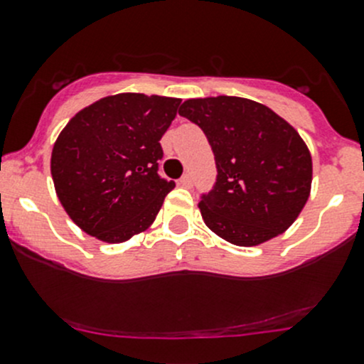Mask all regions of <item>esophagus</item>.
<instances>
[{
  "mask_svg": "<svg viewBox=\"0 0 364 364\" xmlns=\"http://www.w3.org/2000/svg\"><path fill=\"white\" fill-rule=\"evenodd\" d=\"M179 185L181 186H186V188H190V186L193 185V178L190 172H186V174L181 176V179H179Z\"/></svg>",
  "mask_w": 364,
  "mask_h": 364,
  "instance_id": "esophagus-1",
  "label": "esophagus"
}]
</instances>
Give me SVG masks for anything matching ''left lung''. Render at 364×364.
<instances>
[{"label": "left lung", "mask_w": 364, "mask_h": 364, "mask_svg": "<svg viewBox=\"0 0 364 364\" xmlns=\"http://www.w3.org/2000/svg\"><path fill=\"white\" fill-rule=\"evenodd\" d=\"M179 115L203 129L213 151L217 179L199 203L208 228L242 247L287 231L311 188V154L301 135L243 97L188 100Z\"/></svg>", "instance_id": "obj_1"}]
</instances>
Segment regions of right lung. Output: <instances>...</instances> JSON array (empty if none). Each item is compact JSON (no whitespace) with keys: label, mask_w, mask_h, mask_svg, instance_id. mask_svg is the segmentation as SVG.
Wrapping results in <instances>:
<instances>
[{"label":"right lung","mask_w":364,"mask_h":364,"mask_svg":"<svg viewBox=\"0 0 364 364\" xmlns=\"http://www.w3.org/2000/svg\"><path fill=\"white\" fill-rule=\"evenodd\" d=\"M181 100L117 94L77 112L56 139L51 176L67 215L90 236L126 242L146 231L174 188L158 174L161 136Z\"/></svg>","instance_id":"right-lung-1"}]
</instances>
